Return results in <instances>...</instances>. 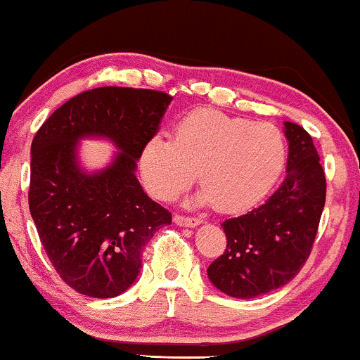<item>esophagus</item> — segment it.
<instances>
[{"label": "esophagus", "instance_id": "34e87169", "mask_svg": "<svg viewBox=\"0 0 360 360\" xmlns=\"http://www.w3.org/2000/svg\"><path fill=\"white\" fill-rule=\"evenodd\" d=\"M174 223L177 226H188V228H194L198 224L202 223V219L199 218H193V216H183V214H174Z\"/></svg>", "mask_w": 360, "mask_h": 360}]
</instances>
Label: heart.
Segmentation results:
<instances>
[{"mask_svg": "<svg viewBox=\"0 0 360 360\" xmlns=\"http://www.w3.org/2000/svg\"><path fill=\"white\" fill-rule=\"evenodd\" d=\"M287 159L283 134L214 109L186 114L169 139L155 134L142 147L139 169L150 196L171 201L198 181L199 205L223 213L250 210L266 196Z\"/></svg>", "mask_w": 360, "mask_h": 360, "instance_id": "1", "label": "heart"}]
</instances>
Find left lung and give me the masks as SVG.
<instances>
[{"mask_svg":"<svg viewBox=\"0 0 360 360\" xmlns=\"http://www.w3.org/2000/svg\"><path fill=\"white\" fill-rule=\"evenodd\" d=\"M287 176L259 207L221 223L226 250L207 278L229 297L255 298L287 285L310 257L326 205V174L310 134L285 122Z\"/></svg>","mask_w":360,"mask_h":360,"instance_id":"obj_1","label":"left lung"}]
</instances>
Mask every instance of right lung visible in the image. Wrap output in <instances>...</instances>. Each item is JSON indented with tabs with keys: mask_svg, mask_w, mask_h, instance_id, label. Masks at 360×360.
I'll list each match as a JSON object with an SVG mask.
<instances>
[{
	"mask_svg": "<svg viewBox=\"0 0 360 360\" xmlns=\"http://www.w3.org/2000/svg\"><path fill=\"white\" fill-rule=\"evenodd\" d=\"M169 94L101 86L65 102L32 142L28 205L51 265L82 295L112 298L136 281L142 248L172 216L136 177L142 147L159 131ZM103 136L120 153L105 169L85 173L78 141Z\"/></svg>",
	"mask_w": 360,
	"mask_h": 360,
	"instance_id": "right-lung-1",
	"label": "right lung"
}]
</instances>
